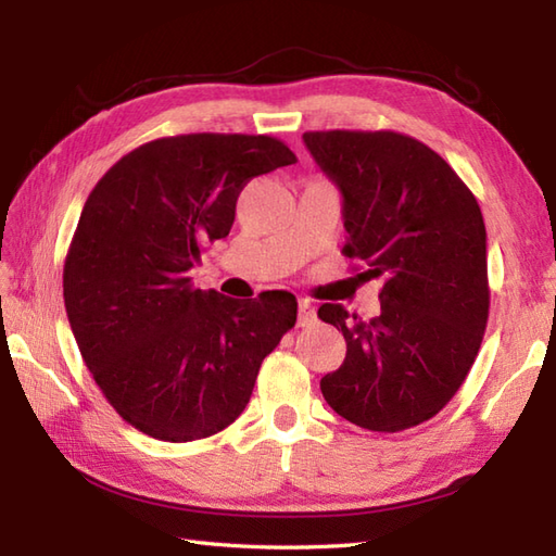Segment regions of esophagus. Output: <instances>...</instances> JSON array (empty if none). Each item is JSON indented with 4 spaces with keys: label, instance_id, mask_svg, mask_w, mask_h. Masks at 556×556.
Returning a JSON list of instances; mask_svg holds the SVG:
<instances>
[{
    "label": "esophagus",
    "instance_id": "obj_1",
    "mask_svg": "<svg viewBox=\"0 0 556 556\" xmlns=\"http://www.w3.org/2000/svg\"><path fill=\"white\" fill-rule=\"evenodd\" d=\"M315 323V305L308 299H299V327H311Z\"/></svg>",
    "mask_w": 556,
    "mask_h": 556
}]
</instances>
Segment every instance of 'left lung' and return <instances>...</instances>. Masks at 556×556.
<instances>
[{
	"instance_id": "left-lung-1",
	"label": "left lung",
	"mask_w": 556,
	"mask_h": 556,
	"mask_svg": "<svg viewBox=\"0 0 556 556\" xmlns=\"http://www.w3.org/2000/svg\"><path fill=\"white\" fill-rule=\"evenodd\" d=\"M303 143L341 193L346 257L382 277V313L320 305L346 358L320 380L341 418L399 432L437 416L473 365L490 313L488 233L476 195L420 140L394 131H308Z\"/></svg>"
}]
</instances>
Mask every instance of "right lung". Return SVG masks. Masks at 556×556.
I'll list each match as a JSON object with an SVG mask.
<instances>
[{
	"label": "right lung",
	"mask_w": 556,
	"mask_h": 556,
	"mask_svg": "<svg viewBox=\"0 0 556 556\" xmlns=\"http://www.w3.org/2000/svg\"><path fill=\"white\" fill-rule=\"evenodd\" d=\"M293 162L269 136L188 134L136 148L92 188L64 303L92 380L136 430L164 442L217 434L296 325L287 291L239 301L188 277L203 245L229 233L243 186Z\"/></svg>",
	"instance_id": "right-lung-1"
}]
</instances>
